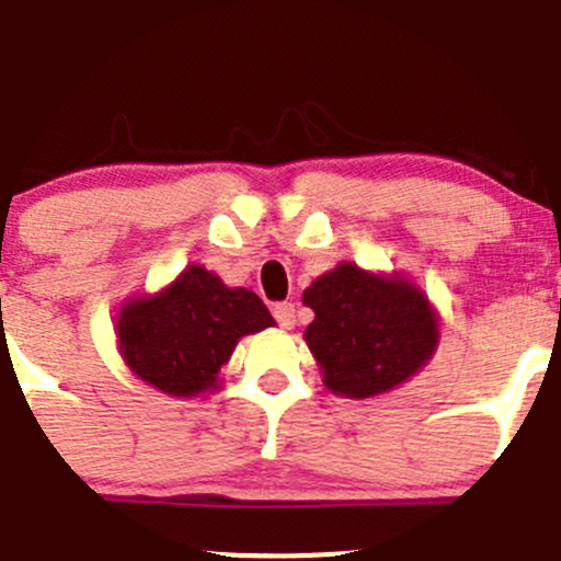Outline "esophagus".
<instances>
[{
	"mask_svg": "<svg viewBox=\"0 0 561 561\" xmlns=\"http://www.w3.org/2000/svg\"><path fill=\"white\" fill-rule=\"evenodd\" d=\"M274 320L279 322L282 328L296 325V304L290 300H282V304H274Z\"/></svg>",
	"mask_w": 561,
	"mask_h": 561,
	"instance_id": "esophagus-1",
	"label": "esophagus"
}]
</instances>
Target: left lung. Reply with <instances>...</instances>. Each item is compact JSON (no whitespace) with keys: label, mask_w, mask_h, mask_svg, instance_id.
Returning a JSON list of instances; mask_svg holds the SVG:
<instances>
[{"label":"left lung","mask_w":561,"mask_h":561,"mask_svg":"<svg viewBox=\"0 0 561 561\" xmlns=\"http://www.w3.org/2000/svg\"><path fill=\"white\" fill-rule=\"evenodd\" d=\"M304 304L314 309L306 344L325 387L339 394L387 392L414 376L438 344V322L416 287L365 274L352 263L320 276L304 293Z\"/></svg>","instance_id":"8db88e82"}]
</instances>
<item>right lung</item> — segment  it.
<instances>
[{
	"instance_id": "obj_1",
	"label": "right lung",
	"mask_w": 561,
	"mask_h": 561,
	"mask_svg": "<svg viewBox=\"0 0 561 561\" xmlns=\"http://www.w3.org/2000/svg\"><path fill=\"white\" fill-rule=\"evenodd\" d=\"M274 325L261 298L226 287L191 265L158 298L134 300L117 317V344L128 368L161 392L191 398L217 385L236 341Z\"/></svg>"
}]
</instances>
